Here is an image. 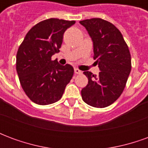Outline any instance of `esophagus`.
<instances>
[{"instance_id": "1", "label": "esophagus", "mask_w": 148, "mask_h": 148, "mask_svg": "<svg viewBox=\"0 0 148 148\" xmlns=\"http://www.w3.org/2000/svg\"><path fill=\"white\" fill-rule=\"evenodd\" d=\"M74 73L76 74H82V71H81L80 70H78L77 68H75V69H74Z\"/></svg>"}]
</instances>
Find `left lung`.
I'll return each mask as SVG.
<instances>
[{
	"label": "left lung",
	"mask_w": 148,
	"mask_h": 148,
	"mask_svg": "<svg viewBox=\"0 0 148 148\" xmlns=\"http://www.w3.org/2000/svg\"><path fill=\"white\" fill-rule=\"evenodd\" d=\"M93 42V58L100 72L84 71L88 84L82 97L89 106L105 108L116 101L124 91L132 69L131 55L121 32L109 21L93 18L80 21Z\"/></svg>",
	"instance_id": "1"
}]
</instances>
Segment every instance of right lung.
<instances>
[{
	"mask_svg": "<svg viewBox=\"0 0 148 148\" xmlns=\"http://www.w3.org/2000/svg\"><path fill=\"white\" fill-rule=\"evenodd\" d=\"M75 24L74 21L51 18L31 28L19 47L16 71L24 93L40 106L61 99L74 74L69 64L62 66L51 56L59 51L63 34Z\"/></svg>",
	"mask_w": 148,
	"mask_h": 148,
	"instance_id": "1",
	"label": "right lung"
}]
</instances>
